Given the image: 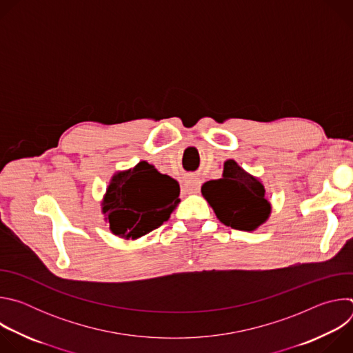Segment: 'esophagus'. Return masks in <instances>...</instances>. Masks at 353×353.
I'll list each match as a JSON object with an SVG mask.
<instances>
[{
  "instance_id": "obj_1",
  "label": "esophagus",
  "mask_w": 353,
  "mask_h": 353,
  "mask_svg": "<svg viewBox=\"0 0 353 353\" xmlns=\"http://www.w3.org/2000/svg\"><path fill=\"white\" fill-rule=\"evenodd\" d=\"M199 187H201V181L196 179V177H187L185 179V181H184V185H183V190H184V192H187V194H195V192H198V190H199Z\"/></svg>"
}]
</instances>
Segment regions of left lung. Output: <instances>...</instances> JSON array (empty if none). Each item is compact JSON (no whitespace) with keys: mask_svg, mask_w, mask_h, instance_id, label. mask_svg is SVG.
<instances>
[{"mask_svg":"<svg viewBox=\"0 0 353 353\" xmlns=\"http://www.w3.org/2000/svg\"><path fill=\"white\" fill-rule=\"evenodd\" d=\"M201 192L216 218L237 230H257L268 221L272 211L263 181L233 159L223 163L222 177L204 183Z\"/></svg>","mask_w":353,"mask_h":353,"instance_id":"left-lung-1","label":"left lung"}]
</instances>
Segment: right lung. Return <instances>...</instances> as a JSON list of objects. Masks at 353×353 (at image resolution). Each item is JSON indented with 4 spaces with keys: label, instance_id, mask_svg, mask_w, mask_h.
<instances>
[{
    "label": "right lung",
    "instance_id": "obj_1",
    "mask_svg": "<svg viewBox=\"0 0 353 353\" xmlns=\"http://www.w3.org/2000/svg\"><path fill=\"white\" fill-rule=\"evenodd\" d=\"M179 195L174 179L142 161L113 174L100 205L114 236L137 240L170 218L180 203Z\"/></svg>",
    "mask_w": 353,
    "mask_h": 353
}]
</instances>
